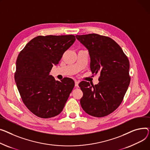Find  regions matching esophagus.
I'll return each instance as SVG.
<instances>
[{
    "label": "esophagus",
    "mask_w": 150,
    "mask_h": 150,
    "mask_svg": "<svg viewBox=\"0 0 150 150\" xmlns=\"http://www.w3.org/2000/svg\"><path fill=\"white\" fill-rule=\"evenodd\" d=\"M78 84H79V81L75 80V87H78Z\"/></svg>",
    "instance_id": "obj_1"
}]
</instances>
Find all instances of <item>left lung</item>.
Segmentation results:
<instances>
[{"instance_id": "left-lung-1", "label": "left lung", "mask_w": 150, "mask_h": 150, "mask_svg": "<svg viewBox=\"0 0 150 150\" xmlns=\"http://www.w3.org/2000/svg\"><path fill=\"white\" fill-rule=\"evenodd\" d=\"M76 38L88 49L93 75L100 73L98 84L85 81L79 84L83 93L81 105L89 115L107 116L120 105L129 86L128 59L120 46L108 37L88 34Z\"/></svg>"}]
</instances>
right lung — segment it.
Here are the masks:
<instances>
[{"mask_svg":"<svg viewBox=\"0 0 150 150\" xmlns=\"http://www.w3.org/2000/svg\"><path fill=\"white\" fill-rule=\"evenodd\" d=\"M75 40L74 35H38L17 57L14 78L18 91L29 110L39 117L59 115L72 91V79L55 81L49 74Z\"/></svg>","mask_w":150,"mask_h":150,"instance_id":"add662e5","label":"right lung"}]
</instances>
